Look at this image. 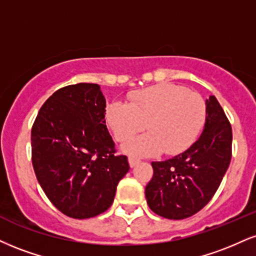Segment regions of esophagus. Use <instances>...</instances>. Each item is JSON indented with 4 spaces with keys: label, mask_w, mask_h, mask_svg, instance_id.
I'll return each instance as SVG.
<instances>
[{
    "label": "esophagus",
    "mask_w": 256,
    "mask_h": 256,
    "mask_svg": "<svg viewBox=\"0 0 256 256\" xmlns=\"http://www.w3.org/2000/svg\"><path fill=\"white\" fill-rule=\"evenodd\" d=\"M140 162V160H138V158H128V164H130L131 168L136 167V166H137Z\"/></svg>",
    "instance_id": "obj_1"
}]
</instances>
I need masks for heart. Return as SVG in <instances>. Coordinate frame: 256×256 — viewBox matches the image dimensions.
I'll list each match as a JSON object with an SVG mask.
<instances>
[{
    "instance_id": "obj_1",
    "label": "heart",
    "mask_w": 256,
    "mask_h": 256,
    "mask_svg": "<svg viewBox=\"0 0 256 256\" xmlns=\"http://www.w3.org/2000/svg\"><path fill=\"white\" fill-rule=\"evenodd\" d=\"M205 116L204 98L172 83L140 89L130 94L128 104L114 101L106 110L107 124L118 142L130 140L146 124L149 132L122 146L125 152L136 156L184 152L202 131Z\"/></svg>"
}]
</instances>
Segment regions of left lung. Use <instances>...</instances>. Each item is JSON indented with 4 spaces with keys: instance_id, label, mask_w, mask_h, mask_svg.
Instances as JSON below:
<instances>
[{
    "instance_id": "1",
    "label": "left lung",
    "mask_w": 256,
    "mask_h": 256,
    "mask_svg": "<svg viewBox=\"0 0 256 256\" xmlns=\"http://www.w3.org/2000/svg\"><path fill=\"white\" fill-rule=\"evenodd\" d=\"M202 134L186 152L152 162L154 175L146 187L152 212L168 220H184L210 202L232 160V131L214 95L206 100Z\"/></svg>"
}]
</instances>
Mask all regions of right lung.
<instances>
[{
    "instance_id": "add662e5",
    "label": "right lung",
    "mask_w": 256,
    "mask_h": 256,
    "mask_svg": "<svg viewBox=\"0 0 256 256\" xmlns=\"http://www.w3.org/2000/svg\"><path fill=\"white\" fill-rule=\"evenodd\" d=\"M100 86L78 83L54 92L40 108L32 132V163L50 202L76 220L102 214L128 173L106 126Z\"/></svg>"
}]
</instances>
